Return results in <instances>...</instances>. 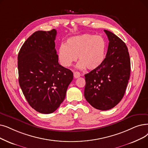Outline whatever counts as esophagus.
Listing matches in <instances>:
<instances>
[{
  "mask_svg": "<svg viewBox=\"0 0 148 148\" xmlns=\"http://www.w3.org/2000/svg\"><path fill=\"white\" fill-rule=\"evenodd\" d=\"M80 76V74L79 72H74V77L77 79V78H79V77Z\"/></svg>",
  "mask_w": 148,
  "mask_h": 148,
  "instance_id": "esophagus-1",
  "label": "esophagus"
}]
</instances>
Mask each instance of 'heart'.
<instances>
[{
    "label": "heart",
    "mask_w": 148,
    "mask_h": 148,
    "mask_svg": "<svg viewBox=\"0 0 148 148\" xmlns=\"http://www.w3.org/2000/svg\"><path fill=\"white\" fill-rule=\"evenodd\" d=\"M106 51V43L103 38L91 34H84L69 38L58 50L61 65L68 67L77 60L79 68L93 70L103 63Z\"/></svg>",
    "instance_id": "heart-1"
}]
</instances>
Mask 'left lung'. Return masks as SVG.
Masks as SVG:
<instances>
[{"mask_svg": "<svg viewBox=\"0 0 148 148\" xmlns=\"http://www.w3.org/2000/svg\"><path fill=\"white\" fill-rule=\"evenodd\" d=\"M104 31L110 41L106 57L99 68L85 75L84 91L89 103L102 111L114 108L123 97L131 72L126 44L111 32Z\"/></svg>", "mask_w": 148, "mask_h": 148, "instance_id": "obj_1", "label": "left lung"}]
</instances>
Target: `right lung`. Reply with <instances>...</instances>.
<instances>
[{"mask_svg": "<svg viewBox=\"0 0 148 148\" xmlns=\"http://www.w3.org/2000/svg\"><path fill=\"white\" fill-rule=\"evenodd\" d=\"M57 31H37L25 42L18 54V82L29 105L50 114L65 98L73 79L71 71L58 62L55 48Z\"/></svg>", "mask_w": 148, "mask_h": 148, "instance_id": "right-lung-1", "label": "right lung"}]
</instances>
